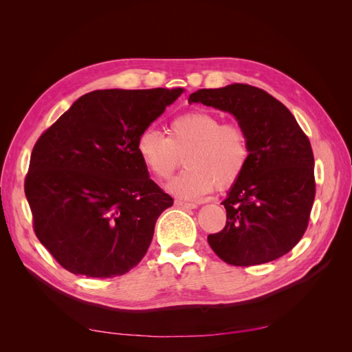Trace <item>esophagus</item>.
<instances>
[{"instance_id": "obj_1", "label": "esophagus", "mask_w": 352, "mask_h": 352, "mask_svg": "<svg viewBox=\"0 0 352 352\" xmlns=\"http://www.w3.org/2000/svg\"><path fill=\"white\" fill-rule=\"evenodd\" d=\"M176 206L182 207L185 210H194V208H197L195 202H186V201H182V199H176Z\"/></svg>"}]
</instances>
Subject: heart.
<instances>
[{"label": "heart", "instance_id": "1", "mask_svg": "<svg viewBox=\"0 0 352 352\" xmlns=\"http://www.w3.org/2000/svg\"><path fill=\"white\" fill-rule=\"evenodd\" d=\"M136 153L154 177L166 180L185 155L186 168L168 184L179 198L198 199L219 188H229L250 162L248 135L238 123H221L211 111L195 110L170 122L168 136L146 127L136 140Z\"/></svg>", "mask_w": 352, "mask_h": 352}]
</instances>
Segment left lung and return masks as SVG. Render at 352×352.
I'll return each instance as SVG.
<instances>
[{
    "mask_svg": "<svg viewBox=\"0 0 352 352\" xmlns=\"http://www.w3.org/2000/svg\"><path fill=\"white\" fill-rule=\"evenodd\" d=\"M188 101L233 114L250 142L247 168L221 202L226 226L207 238L211 250L241 267L289 252L307 230L316 197L308 136L280 101L247 83L198 89Z\"/></svg>",
    "mask_w": 352,
    "mask_h": 352,
    "instance_id": "left-lung-1",
    "label": "left lung"
}]
</instances>
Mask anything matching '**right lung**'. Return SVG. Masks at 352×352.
<instances>
[{
	"instance_id": "1",
	"label": "right lung",
	"mask_w": 352,
	"mask_h": 352,
	"mask_svg": "<svg viewBox=\"0 0 352 352\" xmlns=\"http://www.w3.org/2000/svg\"><path fill=\"white\" fill-rule=\"evenodd\" d=\"M182 92L92 91L39 136L25 194L35 235L61 267L104 279L144 258L173 198L150 179L136 140Z\"/></svg>"
}]
</instances>
